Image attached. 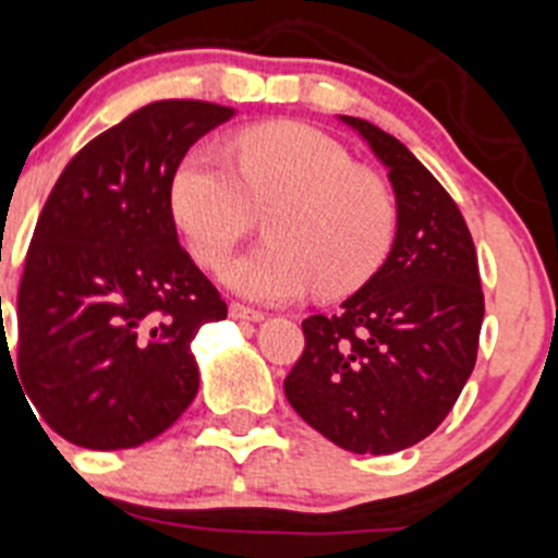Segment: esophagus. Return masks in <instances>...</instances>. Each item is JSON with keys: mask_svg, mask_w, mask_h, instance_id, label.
Here are the masks:
<instances>
[{"mask_svg": "<svg viewBox=\"0 0 558 558\" xmlns=\"http://www.w3.org/2000/svg\"><path fill=\"white\" fill-rule=\"evenodd\" d=\"M228 314H231V319H239V322H262L264 319L262 311L247 308V305H242V303L228 305Z\"/></svg>", "mask_w": 558, "mask_h": 558, "instance_id": "esophagus-1", "label": "esophagus"}]
</instances>
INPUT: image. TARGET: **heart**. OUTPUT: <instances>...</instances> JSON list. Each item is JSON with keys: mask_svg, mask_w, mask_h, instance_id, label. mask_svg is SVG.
I'll use <instances>...</instances> for the list:
<instances>
[{"mask_svg": "<svg viewBox=\"0 0 558 558\" xmlns=\"http://www.w3.org/2000/svg\"><path fill=\"white\" fill-rule=\"evenodd\" d=\"M236 168L211 145L181 156L170 211L203 269L220 272L269 211V242L228 269L233 291L253 300H294L319 286L347 296L383 269L399 228L393 190L357 168L338 140L305 123H264L233 140Z\"/></svg>", "mask_w": 558, "mask_h": 558, "instance_id": "1", "label": "heart"}]
</instances>
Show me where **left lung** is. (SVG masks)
Returning a JSON list of instances; mask_svg holds the SVG:
<instances>
[{
  "instance_id": "1",
  "label": "left lung",
  "mask_w": 558,
  "mask_h": 558,
  "mask_svg": "<svg viewBox=\"0 0 558 558\" xmlns=\"http://www.w3.org/2000/svg\"><path fill=\"white\" fill-rule=\"evenodd\" d=\"M379 156L399 228L383 269L332 316L303 322L283 390L305 424L355 454H393L444 424L473 372L484 294L476 247L440 181L363 118L341 114Z\"/></svg>"
}]
</instances>
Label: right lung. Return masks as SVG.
<instances>
[{
    "label": "right lung",
    "instance_id": "add662e5",
    "mask_svg": "<svg viewBox=\"0 0 558 558\" xmlns=\"http://www.w3.org/2000/svg\"><path fill=\"white\" fill-rule=\"evenodd\" d=\"M231 114L190 98L137 109L68 161L40 211L10 366L68 444L134 449L195 399L190 343L203 325L226 319L228 305L179 244L170 179ZM4 341L2 332L10 355Z\"/></svg>",
    "mask_w": 558,
    "mask_h": 558
}]
</instances>
